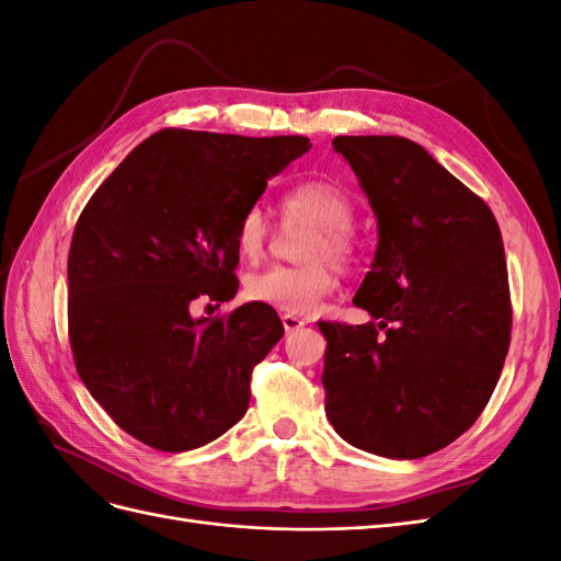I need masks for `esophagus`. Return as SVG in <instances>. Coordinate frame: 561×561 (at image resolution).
Instances as JSON below:
<instances>
[{
  "label": "esophagus",
  "instance_id": "1",
  "mask_svg": "<svg viewBox=\"0 0 561 561\" xmlns=\"http://www.w3.org/2000/svg\"><path fill=\"white\" fill-rule=\"evenodd\" d=\"M280 320H283V328H285V332H295V330H299V328L307 325V322H304V320H301V318H297V316H293V313H283V316H280Z\"/></svg>",
  "mask_w": 561,
  "mask_h": 561
}]
</instances>
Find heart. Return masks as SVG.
Masks as SVG:
<instances>
[{"mask_svg": "<svg viewBox=\"0 0 561 561\" xmlns=\"http://www.w3.org/2000/svg\"><path fill=\"white\" fill-rule=\"evenodd\" d=\"M285 227L307 225L313 229L301 250L304 266H271L248 278L245 295L293 316H309L336 290L339 271H351L358 262V241L353 236L355 206L344 186L330 180H304L280 198ZM266 217L260 208H248L233 233L236 252L243 260H257L266 245Z\"/></svg>", "mask_w": 561, "mask_h": 561, "instance_id": "obj_1", "label": "heart"}]
</instances>
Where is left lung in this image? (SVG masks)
Masks as SVG:
<instances>
[{"label":"left lung","mask_w":561,"mask_h":561,"mask_svg":"<svg viewBox=\"0 0 561 561\" xmlns=\"http://www.w3.org/2000/svg\"><path fill=\"white\" fill-rule=\"evenodd\" d=\"M377 215L375 262L353 297L375 320L318 322L325 414L348 445L421 458L463 435L511 346V287L486 203L398 135L332 140Z\"/></svg>","instance_id":"8db88e82"}]
</instances>
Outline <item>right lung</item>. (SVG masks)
<instances>
[{"label":"right lung","instance_id":"obj_1","mask_svg":"<svg viewBox=\"0 0 561 561\" xmlns=\"http://www.w3.org/2000/svg\"><path fill=\"white\" fill-rule=\"evenodd\" d=\"M309 138L165 128L135 147L81 210L67 257L75 365L100 407L140 443L186 451L243 419L252 367L283 336L260 301L194 318L196 299L239 290L233 233L268 178Z\"/></svg>","mask_w":561,"mask_h":561}]
</instances>
